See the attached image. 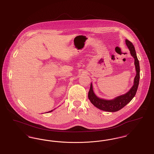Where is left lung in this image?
<instances>
[{
	"label": "left lung",
	"mask_w": 154,
	"mask_h": 154,
	"mask_svg": "<svg viewBox=\"0 0 154 154\" xmlns=\"http://www.w3.org/2000/svg\"><path fill=\"white\" fill-rule=\"evenodd\" d=\"M126 44L130 51L131 56L134 58V64L136 66V75L134 78V85L131 90L127 92L126 94L116 97L114 100H102L97 97L92 90V85L91 84L90 88L88 92V98L91 102L97 108L102 110L114 112H116L125 107L128 103H129L134 97L136 95V92L139 84L140 81V64L138 58L137 57L134 46L133 44L128 41L126 40Z\"/></svg>",
	"instance_id": "1"
}]
</instances>
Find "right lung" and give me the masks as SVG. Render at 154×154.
Segmentation results:
<instances>
[{
    "mask_svg": "<svg viewBox=\"0 0 154 154\" xmlns=\"http://www.w3.org/2000/svg\"><path fill=\"white\" fill-rule=\"evenodd\" d=\"M52 110H51V111H49L48 112H52Z\"/></svg>",
    "mask_w": 154,
    "mask_h": 154,
    "instance_id": "add662e5",
    "label": "right lung"
}]
</instances>
